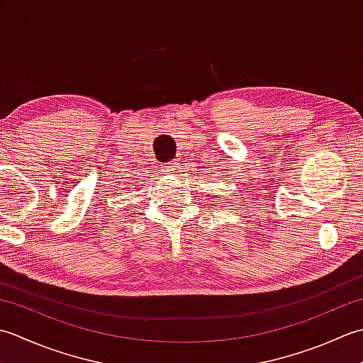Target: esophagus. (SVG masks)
I'll use <instances>...</instances> for the list:
<instances>
[{"instance_id": "1", "label": "esophagus", "mask_w": 363, "mask_h": 363, "mask_svg": "<svg viewBox=\"0 0 363 363\" xmlns=\"http://www.w3.org/2000/svg\"><path fill=\"white\" fill-rule=\"evenodd\" d=\"M166 171H167V172L179 171V162H167V164H166Z\"/></svg>"}]
</instances>
